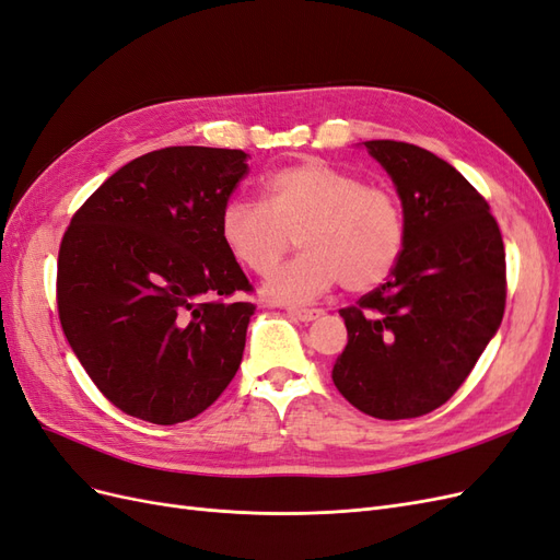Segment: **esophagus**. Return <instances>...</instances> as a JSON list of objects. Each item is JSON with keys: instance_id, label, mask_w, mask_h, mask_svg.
I'll return each mask as SVG.
<instances>
[{"instance_id": "1", "label": "esophagus", "mask_w": 560, "mask_h": 560, "mask_svg": "<svg viewBox=\"0 0 560 560\" xmlns=\"http://www.w3.org/2000/svg\"><path fill=\"white\" fill-rule=\"evenodd\" d=\"M287 313H290V317H294L299 322H313V319L325 315L319 308H290Z\"/></svg>"}]
</instances>
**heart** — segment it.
Wrapping results in <instances>:
<instances>
[{
  "label": "heart",
  "mask_w": 560,
  "mask_h": 560,
  "mask_svg": "<svg viewBox=\"0 0 560 560\" xmlns=\"http://www.w3.org/2000/svg\"><path fill=\"white\" fill-rule=\"evenodd\" d=\"M266 206L231 198L219 217V235L249 273L266 276L292 247L301 254L264 282L276 303H308L336 282L360 294L383 284L397 268L406 219L401 202L383 184L327 161L308 159L264 179Z\"/></svg>",
  "instance_id": "heart-1"
}]
</instances>
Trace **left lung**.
Instances as JSON below:
<instances>
[{
    "label": "left lung",
    "instance_id": "left-lung-1",
    "mask_svg": "<svg viewBox=\"0 0 560 560\" xmlns=\"http://www.w3.org/2000/svg\"><path fill=\"white\" fill-rule=\"evenodd\" d=\"M364 144L397 186L406 243L387 282L338 311L348 346L331 378L366 416L418 418L455 395L500 327L502 233L486 198L432 151Z\"/></svg>",
    "mask_w": 560,
    "mask_h": 560
}]
</instances>
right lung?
I'll return each instance as SVG.
<instances>
[{
    "mask_svg": "<svg viewBox=\"0 0 560 560\" xmlns=\"http://www.w3.org/2000/svg\"><path fill=\"white\" fill-rule=\"evenodd\" d=\"M245 159L241 149L149 151L95 189L62 235V331L100 393L132 418L189 420L241 366L257 306L219 217Z\"/></svg>",
    "mask_w": 560,
    "mask_h": 560,
    "instance_id": "right-lung-1",
    "label": "right lung"
}]
</instances>
